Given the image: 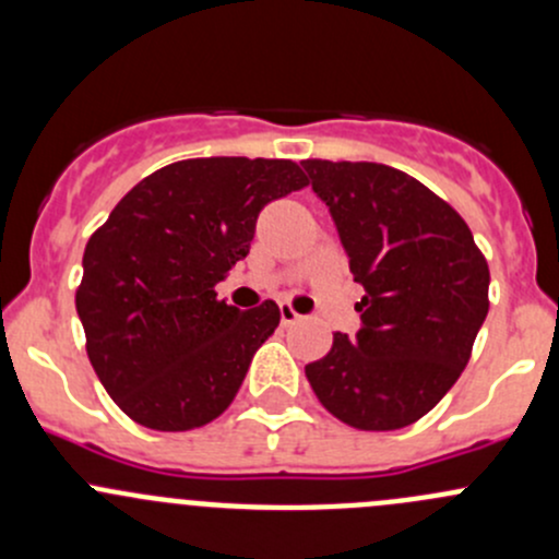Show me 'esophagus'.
Instances as JSON below:
<instances>
[{
  "instance_id": "obj_1",
  "label": "esophagus",
  "mask_w": 559,
  "mask_h": 559,
  "mask_svg": "<svg viewBox=\"0 0 559 559\" xmlns=\"http://www.w3.org/2000/svg\"><path fill=\"white\" fill-rule=\"evenodd\" d=\"M302 316L295 311V308L289 306V302H281V324L284 326H289V324H297V321H300Z\"/></svg>"
}]
</instances>
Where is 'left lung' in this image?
<instances>
[{
  "label": "left lung",
  "mask_w": 559,
  "mask_h": 559,
  "mask_svg": "<svg viewBox=\"0 0 559 559\" xmlns=\"http://www.w3.org/2000/svg\"><path fill=\"white\" fill-rule=\"evenodd\" d=\"M354 281L362 330L332 335L306 365L319 403L343 425L386 432L441 403L471 359L489 311V264L447 200L376 162L306 159Z\"/></svg>",
  "instance_id": "1"
}]
</instances>
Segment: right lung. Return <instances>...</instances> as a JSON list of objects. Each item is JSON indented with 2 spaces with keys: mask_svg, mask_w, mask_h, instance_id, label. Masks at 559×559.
I'll return each mask as SVG.
<instances>
[{
  "mask_svg": "<svg viewBox=\"0 0 559 559\" xmlns=\"http://www.w3.org/2000/svg\"><path fill=\"white\" fill-rule=\"evenodd\" d=\"M306 186L292 159H183L140 180L88 238L75 308L129 419L183 432L229 408L281 311H238L216 284L246 259L259 211Z\"/></svg>",
  "mask_w": 559,
  "mask_h": 559,
  "instance_id": "1",
  "label": "right lung"
}]
</instances>
